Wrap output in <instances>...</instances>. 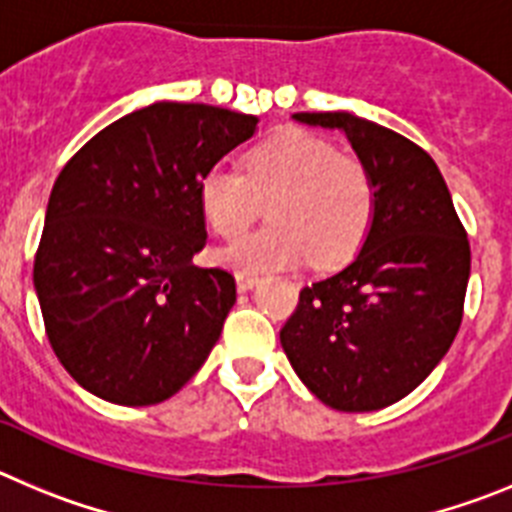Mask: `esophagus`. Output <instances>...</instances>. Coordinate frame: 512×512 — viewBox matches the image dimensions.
Listing matches in <instances>:
<instances>
[{
	"instance_id": "1",
	"label": "esophagus",
	"mask_w": 512,
	"mask_h": 512,
	"mask_svg": "<svg viewBox=\"0 0 512 512\" xmlns=\"http://www.w3.org/2000/svg\"><path fill=\"white\" fill-rule=\"evenodd\" d=\"M259 282H261L259 274H248V271H238V274H235V284H238L241 292H248V289H253Z\"/></svg>"
}]
</instances>
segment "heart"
<instances>
[{
  "label": "heart",
  "instance_id": "b5f03b06",
  "mask_svg": "<svg viewBox=\"0 0 512 512\" xmlns=\"http://www.w3.org/2000/svg\"><path fill=\"white\" fill-rule=\"evenodd\" d=\"M264 205L271 223L220 248V264L264 274L312 259L333 269L364 246L377 212V182L364 161L305 130L256 146L243 171L215 164L200 179L202 215L223 238L248 230Z\"/></svg>",
  "mask_w": 512,
  "mask_h": 512
}]
</instances>
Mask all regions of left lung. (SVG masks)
I'll return each instance as SVG.
<instances>
[{"instance_id":"1","label":"left lung","mask_w":512,"mask_h":512,"mask_svg":"<svg viewBox=\"0 0 512 512\" xmlns=\"http://www.w3.org/2000/svg\"><path fill=\"white\" fill-rule=\"evenodd\" d=\"M292 117L346 133L377 182V212L356 259L302 289L279 341L328 408H387L436 369L459 333L472 264L467 230L436 161L413 140L351 112Z\"/></svg>"}]
</instances>
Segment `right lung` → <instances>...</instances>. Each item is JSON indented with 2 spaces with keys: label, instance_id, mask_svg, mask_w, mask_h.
I'll return each instance as SVG.
<instances>
[{
  "label": "right lung",
  "instance_id": "add662e5",
  "mask_svg": "<svg viewBox=\"0 0 512 512\" xmlns=\"http://www.w3.org/2000/svg\"><path fill=\"white\" fill-rule=\"evenodd\" d=\"M259 117L156 102L99 130L53 184L33 284L63 369L92 395L143 408L200 372L235 302L207 243L205 171Z\"/></svg>",
  "mask_w": 512,
  "mask_h": 512
}]
</instances>
